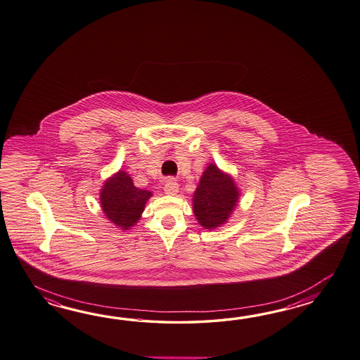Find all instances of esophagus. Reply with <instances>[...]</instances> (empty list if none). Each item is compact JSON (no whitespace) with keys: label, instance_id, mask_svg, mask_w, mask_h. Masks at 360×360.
<instances>
[{"label":"esophagus","instance_id":"esophagus-1","mask_svg":"<svg viewBox=\"0 0 360 360\" xmlns=\"http://www.w3.org/2000/svg\"><path fill=\"white\" fill-rule=\"evenodd\" d=\"M178 188L179 187H178V184H176L174 178H169L168 181L165 182V186H164V191L167 195H176Z\"/></svg>","mask_w":360,"mask_h":360}]
</instances>
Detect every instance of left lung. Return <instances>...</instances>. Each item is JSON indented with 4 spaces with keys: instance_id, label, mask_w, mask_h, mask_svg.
<instances>
[{
    "instance_id": "1",
    "label": "left lung",
    "mask_w": 360,
    "mask_h": 360,
    "mask_svg": "<svg viewBox=\"0 0 360 360\" xmlns=\"http://www.w3.org/2000/svg\"><path fill=\"white\" fill-rule=\"evenodd\" d=\"M238 199L239 191L231 176L210 164L193 195V213L202 227L212 230L229 219Z\"/></svg>"
}]
</instances>
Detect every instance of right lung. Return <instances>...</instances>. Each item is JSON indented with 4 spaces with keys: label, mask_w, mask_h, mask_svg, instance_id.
I'll use <instances>...</instances> for the list:
<instances>
[{
    "label": "right lung",
    "mask_w": 360,
    "mask_h": 360,
    "mask_svg": "<svg viewBox=\"0 0 360 360\" xmlns=\"http://www.w3.org/2000/svg\"><path fill=\"white\" fill-rule=\"evenodd\" d=\"M151 192L136 188L133 179L120 170L105 181L101 192V204L105 217L124 230H128L141 218L146 201Z\"/></svg>",
    "instance_id": "1"
}]
</instances>
